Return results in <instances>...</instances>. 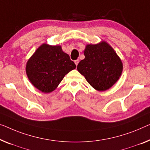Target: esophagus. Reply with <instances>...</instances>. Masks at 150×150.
<instances>
[{
  "label": "esophagus",
  "mask_w": 150,
  "mask_h": 150,
  "mask_svg": "<svg viewBox=\"0 0 150 150\" xmlns=\"http://www.w3.org/2000/svg\"><path fill=\"white\" fill-rule=\"evenodd\" d=\"M74 62H75V64H76V66H77L78 63H79V60H75Z\"/></svg>",
  "instance_id": "1"
}]
</instances>
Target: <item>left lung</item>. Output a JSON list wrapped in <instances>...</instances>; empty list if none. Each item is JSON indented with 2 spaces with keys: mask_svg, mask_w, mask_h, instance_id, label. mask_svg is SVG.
<instances>
[{
  "mask_svg": "<svg viewBox=\"0 0 150 150\" xmlns=\"http://www.w3.org/2000/svg\"><path fill=\"white\" fill-rule=\"evenodd\" d=\"M85 59L77 65V71L89 85L98 91L110 88L121 75L122 63L115 50L105 41L88 44Z\"/></svg>",
  "mask_w": 150,
  "mask_h": 150,
  "instance_id": "8db88e82",
  "label": "left lung"
}]
</instances>
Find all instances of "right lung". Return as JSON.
<instances>
[{
	"instance_id": "obj_1",
	"label": "right lung",
	"mask_w": 150,
	"mask_h": 150,
	"mask_svg": "<svg viewBox=\"0 0 150 150\" xmlns=\"http://www.w3.org/2000/svg\"><path fill=\"white\" fill-rule=\"evenodd\" d=\"M76 68L61 46L43 44L26 64V74L35 88L50 93L57 88L65 75Z\"/></svg>"
}]
</instances>
